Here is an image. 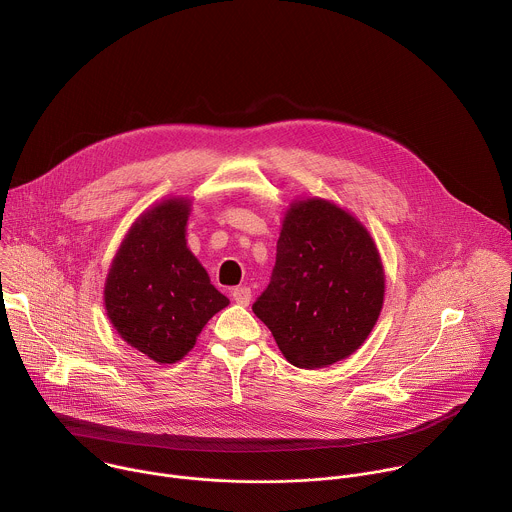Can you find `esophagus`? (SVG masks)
<instances>
[{"mask_svg":"<svg viewBox=\"0 0 512 512\" xmlns=\"http://www.w3.org/2000/svg\"><path fill=\"white\" fill-rule=\"evenodd\" d=\"M233 300L241 306H249L251 302V289L249 287H235L233 289Z\"/></svg>","mask_w":512,"mask_h":512,"instance_id":"obj_1","label":"esophagus"}]
</instances>
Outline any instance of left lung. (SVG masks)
I'll list each match as a JSON object with an SVG mask.
<instances>
[{"mask_svg":"<svg viewBox=\"0 0 512 512\" xmlns=\"http://www.w3.org/2000/svg\"><path fill=\"white\" fill-rule=\"evenodd\" d=\"M383 300V261L367 227L324 198L291 202L271 281L253 304L281 354L298 369L350 356L373 332Z\"/></svg>","mask_w":512,"mask_h":512,"instance_id":"left-lung-1","label":"left lung"}]
</instances>
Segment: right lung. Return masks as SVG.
Instances as JSON below:
<instances>
[{"instance_id": "add662e5", "label": "right lung", "mask_w": 512, "mask_h": 512, "mask_svg": "<svg viewBox=\"0 0 512 512\" xmlns=\"http://www.w3.org/2000/svg\"><path fill=\"white\" fill-rule=\"evenodd\" d=\"M192 202L166 198L145 210L123 237L107 279L105 310L117 334L160 364L184 358L229 298L186 245Z\"/></svg>"}]
</instances>
